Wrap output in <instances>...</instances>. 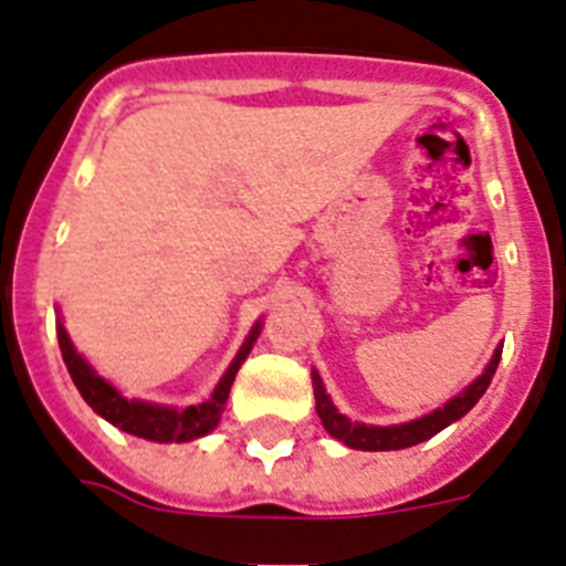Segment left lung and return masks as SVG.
Returning a JSON list of instances; mask_svg holds the SVG:
<instances>
[{
    "mask_svg": "<svg viewBox=\"0 0 566 566\" xmlns=\"http://www.w3.org/2000/svg\"><path fill=\"white\" fill-rule=\"evenodd\" d=\"M499 361H501V347L495 350V356H493V361L488 365V370L481 373V376L475 378L473 385L467 387L464 392H459L453 401H447L441 410L430 412V416H424V419L410 421V424H396V427H367V424H358V421H350L347 416H342V412L333 407L331 396L324 392V385H322V378H318V373H313L316 412H318V419H322L324 430L331 432L333 439H338V441H344L347 447H353V450H405V447L427 441L430 436H436V432L444 430L447 424L459 421L464 412L473 410L475 401L484 396V390H488L490 381H493Z\"/></svg>",
    "mask_w": 566,
    "mask_h": 566,
    "instance_id": "left-lung-1",
    "label": "left lung"
}]
</instances>
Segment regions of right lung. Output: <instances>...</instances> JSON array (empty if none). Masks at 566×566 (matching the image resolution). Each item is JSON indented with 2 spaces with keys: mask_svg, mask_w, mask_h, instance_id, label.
Segmentation results:
<instances>
[{
  "mask_svg": "<svg viewBox=\"0 0 566 566\" xmlns=\"http://www.w3.org/2000/svg\"><path fill=\"white\" fill-rule=\"evenodd\" d=\"M255 333H259V324L253 327V336L244 342V347L239 350L235 361L228 367V373H224V378L219 381V387H216L213 396H210L208 401H201V405L196 407H185V410H174V407L122 399L119 392L113 390L105 378L96 376V373L87 367L85 358L73 350L65 327H62V324L56 327L59 350H62L67 373H71L73 385L78 387V392H82V399H85L93 410L99 412L102 419H107L111 424L119 427V430L150 441H190L199 439V436H208V432L219 424V416H222L224 401H228L230 396V385H233L235 370H239V365L244 361L250 347H253Z\"/></svg>",
  "mask_w": 566,
  "mask_h": 566,
  "instance_id": "1",
  "label": "right lung"
}]
</instances>
